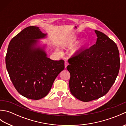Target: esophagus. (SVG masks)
<instances>
[{
	"label": "esophagus",
	"mask_w": 126,
	"mask_h": 126,
	"mask_svg": "<svg viewBox=\"0 0 126 126\" xmlns=\"http://www.w3.org/2000/svg\"><path fill=\"white\" fill-rule=\"evenodd\" d=\"M68 64H69V63H68V62L65 61V63H64V65H65V68H66V66H67L68 65Z\"/></svg>",
	"instance_id": "esophagus-1"
}]
</instances>
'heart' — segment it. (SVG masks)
I'll return each mask as SVG.
<instances>
[{
    "mask_svg": "<svg viewBox=\"0 0 126 126\" xmlns=\"http://www.w3.org/2000/svg\"><path fill=\"white\" fill-rule=\"evenodd\" d=\"M78 37L77 36H72L69 37L66 40L64 41L63 43L64 46L66 47H70L76 43L77 40H78ZM87 43V40L85 38H83L80 40L79 42H77L76 45L71 50V53L73 54H76L78 53L80 50H81L85 44ZM57 50L59 51V50L57 49Z\"/></svg>",
    "mask_w": 126,
    "mask_h": 126,
    "instance_id": "obj_1",
    "label": "heart"
}]
</instances>
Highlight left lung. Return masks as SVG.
<instances>
[{
    "label": "left lung",
    "instance_id": "left-lung-1",
    "mask_svg": "<svg viewBox=\"0 0 126 126\" xmlns=\"http://www.w3.org/2000/svg\"><path fill=\"white\" fill-rule=\"evenodd\" d=\"M95 44L69 59L70 92L78 100L89 102L108 92L118 75L120 62L116 44L101 32L95 30Z\"/></svg>",
    "mask_w": 126,
    "mask_h": 126
}]
</instances>
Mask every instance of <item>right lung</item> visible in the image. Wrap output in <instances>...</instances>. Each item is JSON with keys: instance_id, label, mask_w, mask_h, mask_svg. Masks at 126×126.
<instances>
[{"instance_id": "add662e5", "label": "right lung", "mask_w": 126, "mask_h": 126, "mask_svg": "<svg viewBox=\"0 0 126 126\" xmlns=\"http://www.w3.org/2000/svg\"><path fill=\"white\" fill-rule=\"evenodd\" d=\"M47 37L37 26H29L10 41L5 58L6 69L18 92L31 100L47 95L56 77L64 69V61L47 57V45L39 39Z\"/></svg>"}]
</instances>
